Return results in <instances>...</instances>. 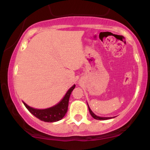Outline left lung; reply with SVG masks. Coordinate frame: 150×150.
<instances>
[{"label": "left lung", "instance_id": "1", "mask_svg": "<svg viewBox=\"0 0 150 150\" xmlns=\"http://www.w3.org/2000/svg\"><path fill=\"white\" fill-rule=\"evenodd\" d=\"M87 105H88V104H87ZM88 108H89V113H90L91 116H92L93 118H94V119H97V120H107V119H110V118H112L111 117H100V116H96V115L92 112V110H91L90 108L89 107V106H88Z\"/></svg>", "mask_w": 150, "mask_h": 150}]
</instances>
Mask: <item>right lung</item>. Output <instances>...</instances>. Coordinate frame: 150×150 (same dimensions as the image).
<instances>
[{
    "instance_id": "obj_1",
    "label": "right lung",
    "mask_w": 150,
    "mask_h": 150,
    "mask_svg": "<svg viewBox=\"0 0 150 150\" xmlns=\"http://www.w3.org/2000/svg\"><path fill=\"white\" fill-rule=\"evenodd\" d=\"M75 87V85L70 87L65 94L63 99L58 104L52 107L45 108V109H37V108L30 107L25 102H23V104L25 107L28 109V111L39 120L44 122H49V123L58 121V120H61L67 113L70 96Z\"/></svg>"
}]
</instances>
